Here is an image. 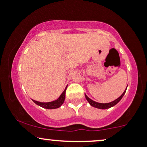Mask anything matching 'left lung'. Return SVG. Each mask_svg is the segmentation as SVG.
Instances as JSON below:
<instances>
[{
    "instance_id": "8db88e82",
    "label": "left lung",
    "mask_w": 147,
    "mask_h": 147,
    "mask_svg": "<svg viewBox=\"0 0 147 147\" xmlns=\"http://www.w3.org/2000/svg\"><path fill=\"white\" fill-rule=\"evenodd\" d=\"M126 89H127V88H126ZM126 89H125V90L123 92V94L119 97V98H117L115 100H113V101H112L111 102H109V103H99V102H95V101H94V100H91L89 97H88L86 96V94H85V96H86V100H88V102L90 103L91 106L94 107L98 108V109H109V108L115 105L116 104L118 103L119 100L122 98L123 95H124V94L125 93V91H126Z\"/></svg>"
}]
</instances>
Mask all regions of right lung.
I'll list each match as a JSON object with an SVG mask.
<instances>
[{"mask_svg": "<svg viewBox=\"0 0 147 147\" xmlns=\"http://www.w3.org/2000/svg\"><path fill=\"white\" fill-rule=\"evenodd\" d=\"M66 88L65 89V90L63 92V93L61 94V96L59 97L58 99L54 100V101L52 102H38V101H36V100H32L33 101L35 102L36 105H38L42 107L45 108V109H57L59 108L61 105L63 103L64 100H65V91H66Z\"/></svg>", "mask_w": 147, "mask_h": 147, "instance_id": "obj_1", "label": "right lung"}]
</instances>
